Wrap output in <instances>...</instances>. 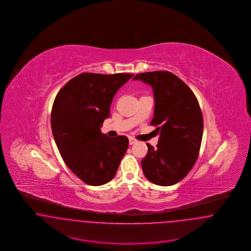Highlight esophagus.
I'll use <instances>...</instances> for the list:
<instances>
[{
  "label": "esophagus",
  "mask_w": 251,
  "mask_h": 251,
  "mask_svg": "<svg viewBox=\"0 0 251 251\" xmlns=\"http://www.w3.org/2000/svg\"><path fill=\"white\" fill-rule=\"evenodd\" d=\"M129 143H130V145L136 143V140L134 138H132V137H129Z\"/></svg>",
  "instance_id": "obj_1"
}]
</instances>
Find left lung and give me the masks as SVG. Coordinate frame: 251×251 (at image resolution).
I'll return each instance as SVG.
<instances>
[{"label": "left lung", "instance_id": "1", "mask_svg": "<svg viewBox=\"0 0 251 251\" xmlns=\"http://www.w3.org/2000/svg\"><path fill=\"white\" fill-rule=\"evenodd\" d=\"M152 86L154 117L159 141L150 144L141 162L146 178L157 185L169 186L183 179L194 167L201 145L203 118L199 101L188 85L171 72H144L135 75Z\"/></svg>", "mask_w": 251, "mask_h": 251}]
</instances>
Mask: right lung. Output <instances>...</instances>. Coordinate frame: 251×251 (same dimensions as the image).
<instances>
[{"mask_svg":"<svg viewBox=\"0 0 251 251\" xmlns=\"http://www.w3.org/2000/svg\"><path fill=\"white\" fill-rule=\"evenodd\" d=\"M133 74L84 72L65 84L52 104L51 131L65 164L86 184L98 186L116 175L129 140L101 133L110 105Z\"/></svg>","mask_w":251,"mask_h":251,"instance_id":"1","label":"right lung"}]
</instances>
